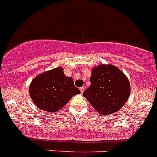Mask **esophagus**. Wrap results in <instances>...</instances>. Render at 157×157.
Returning <instances> with one entry per match:
<instances>
[{"label": "esophagus", "mask_w": 157, "mask_h": 157, "mask_svg": "<svg viewBox=\"0 0 157 157\" xmlns=\"http://www.w3.org/2000/svg\"><path fill=\"white\" fill-rule=\"evenodd\" d=\"M79 89H80V92H81V93L82 94L83 92H84V90H85V88L84 87H81Z\"/></svg>", "instance_id": "1"}]
</instances>
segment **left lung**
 <instances>
[{"label": "left lung", "instance_id": "left-lung-1", "mask_svg": "<svg viewBox=\"0 0 157 157\" xmlns=\"http://www.w3.org/2000/svg\"><path fill=\"white\" fill-rule=\"evenodd\" d=\"M91 85L83 92L98 113L109 115L119 111L130 95L128 78L113 65H101L92 69Z\"/></svg>", "mask_w": 157, "mask_h": 157}]
</instances>
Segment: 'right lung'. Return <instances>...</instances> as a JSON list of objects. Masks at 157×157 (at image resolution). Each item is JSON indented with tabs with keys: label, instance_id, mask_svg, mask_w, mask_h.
<instances>
[{
	"label": "right lung",
	"instance_id": "add662e5",
	"mask_svg": "<svg viewBox=\"0 0 157 157\" xmlns=\"http://www.w3.org/2000/svg\"><path fill=\"white\" fill-rule=\"evenodd\" d=\"M72 78L65 76L63 68L58 67L37 75L31 81L29 94L38 109L55 113L63 108L74 95L79 94Z\"/></svg>",
	"mask_w": 157,
	"mask_h": 157
}]
</instances>
